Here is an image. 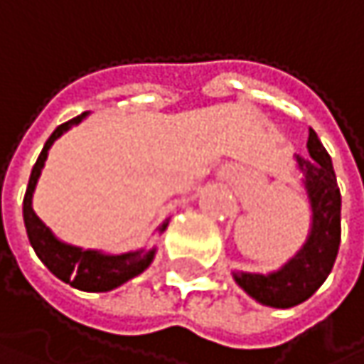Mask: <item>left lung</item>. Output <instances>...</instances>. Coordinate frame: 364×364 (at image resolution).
<instances>
[{
    "mask_svg": "<svg viewBox=\"0 0 364 364\" xmlns=\"http://www.w3.org/2000/svg\"><path fill=\"white\" fill-rule=\"evenodd\" d=\"M295 162L304 175V187L312 208V228L306 245L278 272H234L236 284L255 301L282 310L304 304L321 289L333 269L341 240V193L331 156L312 128L308 156H295Z\"/></svg>",
    "mask_w": 364,
    "mask_h": 364,
    "instance_id": "left-lung-1",
    "label": "left lung"
}]
</instances>
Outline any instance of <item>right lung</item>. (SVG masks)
<instances>
[{"label": "right lung", "mask_w": 364, "mask_h": 364, "mask_svg": "<svg viewBox=\"0 0 364 364\" xmlns=\"http://www.w3.org/2000/svg\"><path fill=\"white\" fill-rule=\"evenodd\" d=\"M88 113H82L65 124H60L50 139L46 141L39 158H37L36 166L31 171L29 185L25 191V200H23V217H25V228H27V236L29 242L33 247L37 257L41 259V263L63 282L71 284L73 289L80 291H88V293H105L111 289H117L119 284L128 282L130 278L139 276L141 272H145L149 267V263L154 261L156 249L151 251H132V253L124 255H105L101 251H90V249H80V247H71L60 242L50 228H46V223L39 219L31 206L33 202V191H36L37 179L41 175V168L46 164L48 158V149L52 147V143L67 132L71 126L80 124ZM168 225V221H164L160 225V232H164Z\"/></svg>", "instance_id": "add662e5"}]
</instances>
